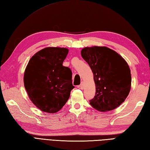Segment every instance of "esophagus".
I'll return each instance as SVG.
<instances>
[{"instance_id":"34e87169","label":"esophagus","mask_w":150,"mask_h":150,"mask_svg":"<svg viewBox=\"0 0 150 150\" xmlns=\"http://www.w3.org/2000/svg\"><path fill=\"white\" fill-rule=\"evenodd\" d=\"M78 88H80V89H83V83L82 82V83H81V84H80V85L78 86Z\"/></svg>"}]
</instances>
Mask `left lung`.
<instances>
[{"label": "left lung", "instance_id": "obj_1", "mask_svg": "<svg viewBox=\"0 0 150 150\" xmlns=\"http://www.w3.org/2000/svg\"><path fill=\"white\" fill-rule=\"evenodd\" d=\"M82 58L94 75L96 93L89 103L101 112L119 107L130 93L131 74L129 66L116 52L106 47H85Z\"/></svg>", "mask_w": 150, "mask_h": 150}]
</instances>
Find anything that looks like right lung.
Instances as JSON below:
<instances>
[{"mask_svg": "<svg viewBox=\"0 0 150 150\" xmlns=\"http://www.w3.org/2000/svg\"><path fill=\"white\" fill-rule=\"evenodd\" d=\"M68 49L47 47L30 58L23 76L30 100L45 112L55 113L62 109L74 88L72 73L62 66Z\"/></svg>", "mask_w": 150, "mask_h": 150, "instance_id": "add662e5", "label": "right lung"}]
</instances>
